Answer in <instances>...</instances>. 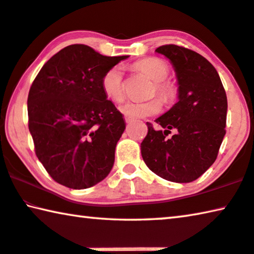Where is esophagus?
<instances>
[{"label":"esophagus","instance_id":"1","mask_svg":"<svg viewBox=\"0 0 254 254\" xmlns=\"http://www.w3.org/2000/svg\"><path fill=\"white\" fill-rule=\"evenodd\" d=\"M125 122H126L127 124H131L132 122H134V119H131V118H129V117L125 116Z\"/></svg>","mask_w":254,"mask_h":254}]
</instances>
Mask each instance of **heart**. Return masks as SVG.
<instances>
[{
	"instance_id": "b5f03b06",
	"label": "heart",
	"mask_w": 254,
	"mask_h": 254,
	"mask_svg": "<svg viewBox=\"0 0 254 254\" xmlns=\"http://www.w3.org/2000/svg\"><path fill=\"white\" fill-rule=\"evenodd\" d=\"M136 68L154 81V91H157L159 96L165 102L173 99L175 88L173 85L165 81L169 72L165 62L157 58H147V59L138 61L136 64ZM102 89L104 94L115 102H119L124 99L123 68L120 65H116L104 73L102 78ZM119 110L124 116L129 117L131 119L145 118V117L157 115L161 110V103L157 99L145 101V102L128 101L120 105Z\"/></svg>"
}]
</instances>
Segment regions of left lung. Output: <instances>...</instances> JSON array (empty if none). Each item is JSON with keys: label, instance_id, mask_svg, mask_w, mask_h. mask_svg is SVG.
Returning a JSON list of instances; mask_svg holds the SVG:
<instances>
[{"label": "left lung", "instance_id": "obj_1", "mask_svg": "<svg viewBox=\"0 0 254 254\" xmlns=\"http://www.w3.org/2000/svg\"><path fill=\"white\" fill-rule=\"evenodd\" d=\"M155 52L170 61L177 79V103L155 119L165 130L149 131L140 144L146 166L166 181L190 183L216 161L226 134L227 96L217 70L194 51L177 45ZM174 129L175 134L166 135Z\"/></svg>", "mask_w": 254, "mask_h": 254}]
</instances>
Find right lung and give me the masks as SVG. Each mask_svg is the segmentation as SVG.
<instances>
[{
	"label": "right lung",
	"instance_id": "right-lung-1",
	"mask_svg": "<svg viewBox=\"0 0 254 254\" xmlns=\"http://www.w3.org/2000/svg\"><path fill=\"white\" fill-rule=\"evenodd\" d=\"M127 58L73 44L54 54L35 78L27 101L29 131L38 160L59 184L88 189L114 167L126 123L104 94L102 78Z\"/></svg>",
	"mask_w": 254,
	"mask_h": 254
}]
</instances>
